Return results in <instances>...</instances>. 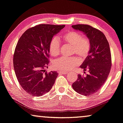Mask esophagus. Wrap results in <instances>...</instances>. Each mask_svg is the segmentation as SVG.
Instances as JSON below:
<instances>
[{
  "label": "esophagus",
  "instance_id": "obj_1",
  "mask_svg": "<svg viewBox=\"0 0 123 123\" xmlns=\"http://www.w3.org/2000/svg\"><path fill=\"white\" fill-rule=\"evenodd\" d=\"M68 73V72L65 71H62V70H60V71H58L59 74H67Z\"/></svg>",
  "mask_w": 123,
  "mask_h": 123
}]
</instances>
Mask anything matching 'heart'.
<instances>
[{
	"mask_svg": "<svg viewBox=\"0 0 123 123\" xmlns=\"http://www.w3.org/2000/svg\"><path fill=\"white\" fill-rule=\"evenodd\" d=\"M61 40L64 43L71 45V55H77L81 60H85L89 56L91 50V43L87 37H83L80 33L77 31H70L61 36ZM60 50V44L58 39H52L49 45L50 55L53 57L58 56ZM79 63V58L74 55L69 58L62 57L55 61L53 66L57 70L67 71L74 70Z\"/></svg>",
	"mask_w": 123,
	"mask_h": 123,
	"instance_id": "obj_1",
	"label": "heart"
}]
</instances>
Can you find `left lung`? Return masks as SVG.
Returning <instances> with one entry per match:
<instances>
[{
  "label": "left lung",
  "mask_w": 123,
  "mask_h": 123,
  "mask_svg": "<svg viewBox=\"0 0 123 123\" xmlns=\"http://www.w3.org/2000/svg\"><path fill=\"white\" fill-rule=\"evenodd\" d=\"M72 27L84 32L91 43L89 56L80 66L89 73L86 76L79 75L72 86L77 93L90 96L101 89L110 72L112 61L109 44L104 34L92 26L78 24Z\"/></svg>",
  "instance_id": "obj_1"
}]
</instances>
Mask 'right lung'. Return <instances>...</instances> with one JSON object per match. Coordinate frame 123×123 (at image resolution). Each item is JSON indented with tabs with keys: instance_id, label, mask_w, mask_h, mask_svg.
Wrapping results in <instances>:
<instances>
[{
	"instance_id": "1",
	"label": "right lung",
	"mask_w": 123,
	"mask_h": 123,
	"mask_svg": "<svg viewBox=\"0 0 123 123\" xmlns=\"http://www.w3.org/2000/svg\"><path fill=\"white\" fill-rule=\"evenodd\" d=\"M65 26L36 25L27 29L18 41L13 55L14 70L22 88L34 97L47 93L55 84L58 73L45 71L49 63V45Z\"/></svg>"
}]
</instances>
